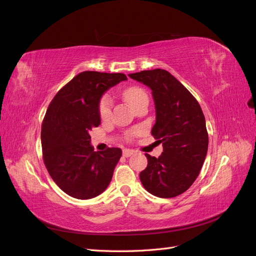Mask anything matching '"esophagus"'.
Wrapping results in <instances>:
<instances>
[{"instance_id":"1","label":"esophagus","mask_w":256,"mask_h":256,"mask_svg":"<svg viewBox=\"0 0 256 256\" xmlns=\"http://www.w3.org/2000/svg\"><path fill=\"white\" fill-rule=\"evenodd\" d=\"M134 154V150H122V156H125V157H130V156H132V154Z\"/></svg>"}]
</instances>
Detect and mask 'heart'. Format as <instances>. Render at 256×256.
Listing matches in <instances>:
<instances>
[{
	"label": "heart",
	"instance_id": "heart-1",
	"mask_svg": "<svg viewBox=\"0 0 256 256\" xmlns=\"http://www.w3.org/2000/svg\"><path fill=\"white\" fill-rule=\"evenodd\" d=\"M122 96L127 100V102L132 106L136 108L140 104L143 100L148 99V96H147L146 92L140 88V86H136V85H132V86L126 88L122 90ZM112 111V99L110 96L104 95L102 98L99 99L98 102V113L102 120H108L110 118ZM136 134V130H131L127 134L128 138H131Z\"/></svg>",
	"mask_w": 256,
	"mask_h": 256
}]
</instances>
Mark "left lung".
Returning a JSON list of instances; mask_svg holds the SVG:
<instances>
[{
    "mask_svg": "<svg viewBox=\"0 0 256 256\" xmlns=\"http://www.w3.org/2000/svg\"><path fill=\"white\" fill-rule=\"evenodd\" d=\"M129 76L152 90L156 108L152 134L164 146L158 158L145 154L148 164L140 173L141 182L154 196H180L196 180L207 154L203 111L191 92L164 69L143 70Z\"/></svg>",
    "mask_w": 256,
    "mask_h": 256,
    "instance_id": "8db88e82",
    "label": "left lung"
}]
</instances>
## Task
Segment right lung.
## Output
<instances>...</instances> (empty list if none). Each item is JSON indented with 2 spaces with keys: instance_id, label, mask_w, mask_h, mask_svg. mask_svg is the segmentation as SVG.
Listing matches in <instances>:
<instances>
[{
  "instance_id": "1",
  "label": "right lung",
  "mask_w": 256,
  "mask_h": 256,
  "mask_svg": "<svg viewBox=\"0 0 256 256\" xmlns=\"http://www.w3.org/2000/svg\"><path fill=\"white\" fill-rule=\"evenodd\" d=\"M124 74L83 72L62 88L50 102L42 125V158L48 172L68 196L92 198L109 186L122 150L94 152L90 131L100 125L98 102Z\"/></svg>"
}]
</instances>
